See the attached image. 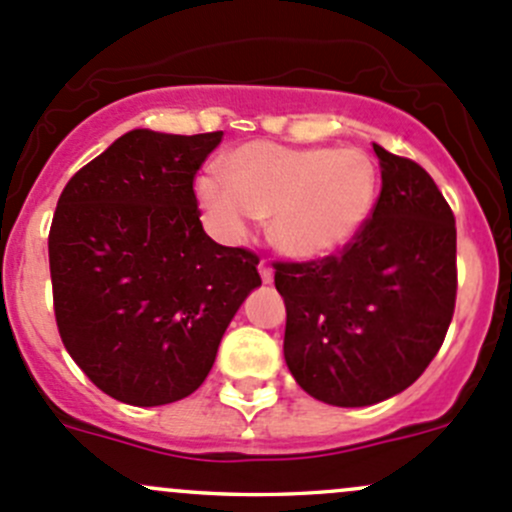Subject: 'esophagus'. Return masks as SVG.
Wrapping results in <instances>:
<instances>
[{"instance_id":"1","label":"esophagus","mask_w":512,"mask_h":512,"mask_svg":"<svg viewBox=\"0 0 512 512\" xmlns=\"http://www.w3.org/2000/svg\"><path fill=\"white\" fill-rule=\"evenodd\" d=\"M257 270H260V277L262 282H272L275 280V270H272V265L267 260H260V265H257Z\"/></svg>"}]
</instances>
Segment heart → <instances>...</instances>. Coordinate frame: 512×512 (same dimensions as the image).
<instances>
[{
  "label": "heart",
  "instance_id": "1",
  "mask_svg": "<svg viewBox=\"0 0 512 512\" xmlns=\"http://www.w3.org/2000/svg\"><path fill=\"white\" fill-rule=\"evenodd\" d=\"M195 195L225 240L270 215L272 242L285 255L317 260L347 247L371 218L379 170L359 148L255 141L225 158V175H200Z\"/></svg>",
  "mask_w": 512,
  "mask_h": 512
}]
</instances>
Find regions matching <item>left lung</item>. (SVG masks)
Masks as SVG:
<instances>
[{
  "mask_svg": "<svg viewBox=\"0 0 512 512\" xmlns=\"http://www.w3.org/2000/svg\"><path fill=\"white\" fill-rule=\"evenodd\" d=\"M381 193L334 255L275 262L294 381L332 406H371L409 389L456 309V218L416 160L374 143Z\"/></svg>",
  "mask_w": 512,
  "mask_h": 512,
  "instance_id": "obj_1",
  "label": "left lung"
}]
</instances>
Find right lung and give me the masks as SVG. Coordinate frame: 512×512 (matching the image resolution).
Listing matches in <instances>:
<instances>
[{
  "label": "right lung",
  "mask_w": 512,
  "mask_h": 512,
  "mask_svg": "<svg viewBox=\"0 0 512 512\" xmlns=\"http://www.w3.org/2000/svg\"><path fill=\"white\" fill-rule=\"evenodd\" d=\"M223 131L138 128L76 170L49 230L54 317L66 352L116 401L163 406L193 394L260 257L200 223L195 175Z\"/></svg>",
  "instance_id": "right-lung-1"
}]
</instances>
